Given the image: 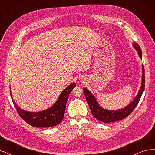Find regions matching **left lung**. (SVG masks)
<instances>
[{
  "label": "left lung",
  "instance_id": "8db88e82",
  "mask_svg": "<svg viewBox=\"0 0 155 155\" xmlns=\"http://www.w3.org/2000/svg\"><path fill=\"white\" fill-rule=\"evenodd\" d=\"M133 46L138 51L140 58L142 59V50L140 48V46L137 43H134L133 44ZM144 70H145L144 67L143 65H142V74H143L142 82V86H141V88H140L138 94L127 107H125L124 109H120L115 111L114 110L110 111V110H107L104 109H103V108L99 106V104H97L94 97L92 96V94L89 92L87 88H84L83 89L84 94H85L86 100L87 101L89 107H90V109L91 110L92 115L94 116L97 120L105 123L114 122V121L123 120L126 117H127L135 109V107L137 106L140 98H141L143 92L144 91V88H145V71Z\"/></svg>",
  "mask_w": 155,
  "mask_h": 155
}]
</instances>
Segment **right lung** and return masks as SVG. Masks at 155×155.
<instances>
[{
    "label": "right lung",
    "instance_id": "1",
    "mask_svg": "<svg viewBox=\"0 0 155 155\" xmlns=\"http://www.w3.org/2000/svg\"><path fill=\"white\" fill-rule=\"evenodd\" d=\"M76 86V83H72L68 86L61 92L58 101L52 107L48 109L39 112H30L21 109L13 101L12 94L11 97L18 114L27 124L35 127H50L57 125L61 122L64 117L68 96Z\"/></svg>",
    "mask_w": 155,
    "mask_h": 155
}]
</instances>
